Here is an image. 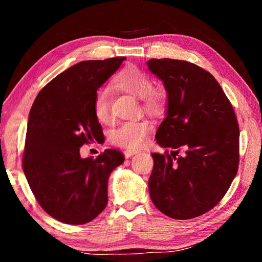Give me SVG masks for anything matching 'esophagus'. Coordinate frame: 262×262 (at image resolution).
<instances>
[{
  "label": "esophagus",
  "instance_id": "esophagus-1",
  "mask_svg": "<svg viewBox=\"0 0 262 262\" xmlns=\"http://www.w3.org/2000/svg\"><path fill=\"white\" fill-rule=\"evenodd\" d=\"M137 152H139V151H137V150H129V149H127V150H125V152H123V154H125V157H126V158H129V157H132V156H134V155H136Z\"/></svg>",
  "mask_w": 262,
  "mask_h": 262
}]
</instances>
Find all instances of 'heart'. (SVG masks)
<instances>
[{
	"mask_svg": "<svg viewBox=\"0 0 262 262\" xmlns=\"http://www.w3.org/2000/svg\"><path fill=\"white\" fill-rule=\"evenodd\" d=\"M114 86L127 94L140 97L143 110L149 113L158 114L165 108L166 94L158 88H151L152 82L147 73L136 67H127L117 75L113 81ZM94 113L97 120L101 123L111 121L110 103L107 92L99 90L94 98ZM152 125L145 119L125 121L114 128L110 135L113 144L130 149L141 148L147 141Z\"/></svg>",
	"mask_w": 262,
	"mask_h": 262,
	"instance_id": "b5f03b06",
	"label": "heart"
}]
</instances>
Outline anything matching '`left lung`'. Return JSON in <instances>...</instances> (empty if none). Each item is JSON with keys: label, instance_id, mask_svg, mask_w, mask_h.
<instances>
[{"label": "left lung", "instance_id": "1", "mask_svg": "<svg viewBox=\"0 0 262 262\" xmlns=\"http://www.w3.org/2000/svg\"><path fill=\"white\" fill-rule=\"evenodd\" d=\"M147 64L167 92L166 118L156 140L170 150L151 154L150 198L171 219H194L222 200L237 174L236 114L219 82L199 66L173 59Z\"/></svg>", "mask_w": 262, "mask_h": 262}]
</instances>
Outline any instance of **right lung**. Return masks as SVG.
Here are the masks:
<instances>
[{
  "label": "right lung",
  "mask_w": 262,
  "mask_h": 262,
  "mask_svg": "<svg viewBox=\"0 0 262 262\" xmlns=\"http://www.w3.org/2000/svg\"><path fill=\"white\" fill-rule=\"evenodd\" d=\"M126 57L74 64L46 84L31 107L23 170L39 205L66 224H85L107 205V181L125 161L106 149L82 158L79 148L103 135L94 113L97 90Z\"/></svg>",
  "instance_id": "obj_1"
}]
</instances>
